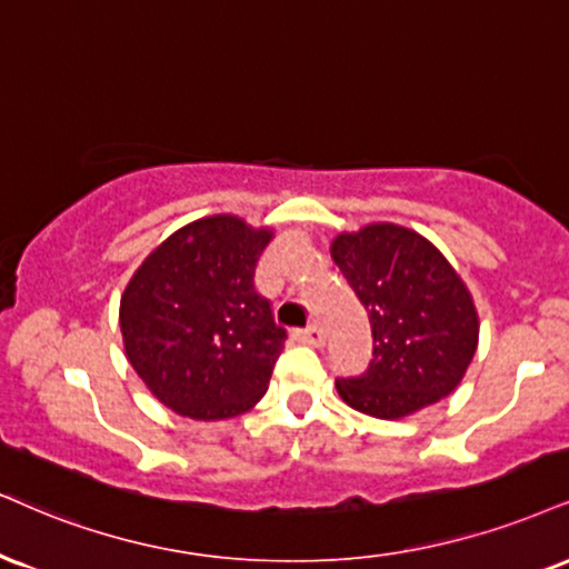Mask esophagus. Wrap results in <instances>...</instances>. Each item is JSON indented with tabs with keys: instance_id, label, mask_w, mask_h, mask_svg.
I'll list each match as a JSON object with an SVG mask.
<instances>
[{
	"instance_id": "1",
	"label": "esophagus",
	"mask_w": 569,
	"mask_h": 569,
	"mask_svg": "<svg viewBox=\"0 0 569 569\" xmlns=\"http://www.w3.org/2000/svg\"><path fill=\"white\" fill-rule=\"evenodd\" d=\"M292 340L296 342H306V346H325V332H321V327H306V329H292Z\"/></svg>"
}]
</instances>
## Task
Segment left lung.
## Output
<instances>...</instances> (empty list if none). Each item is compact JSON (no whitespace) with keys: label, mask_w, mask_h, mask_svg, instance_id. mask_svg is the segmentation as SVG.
Returning <instances> with one entry per match:
<instances>
[{"label":"left lung","mask_w":569,"mask_h":569,"mask_svg":"<svg viewBox=\"0 0 569 569\" xmlns=\"http://www.w3.org/2000/svg\"><path fill=\"white\" fill-rule=\"evenodd\" d=\"M332 261L367 306L375 359L361 377L338 380L350 409L403 419L459 388L480 338L475 298L427 237L375 221L340 231Z\"/></svg>","instance_id":"1"}]
</instances>
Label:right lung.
<instances>
[{
  "label": "right lung",
  "instance_id": "right-lung-1",
  "mask_svg": "<svg viewBox=\"0 0 569 569\" xmlns=\"http://www.w3.org/2000/svg\"><path fill=\"white\" fill-rule=\"evenodd\" d=\"M271 240V227L206 216L166 237L131 273L118 311L126 359L181 417H237L269 390L287 332L252 277Z\"/></svg>",
  "mask_w": 569,
  "mask_h": 569
}]
</instances>
